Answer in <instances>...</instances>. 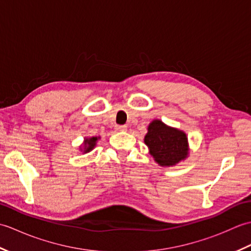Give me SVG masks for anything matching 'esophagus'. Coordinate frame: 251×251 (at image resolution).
I'll use <instances>...</instances> for the list:
<instances>
[{"label": "esophagus", "instance_id": "34e87169", "mask_svg": "<svg viewBox=\"0 0 251 251\" xmlns=\"http://www.w3.org/2000/svg\"><path fill=\"white\" fill-rule=\"evenodd\" d=\"M115 129L117 131H126L127 130V126L126 125H119L115 127Z\"/></svg>", "mask_w": 251, "mask_h": 251}]
</instances>
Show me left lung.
<instances>
[{
	"mask_svg": "<svg viewBox=\"0 0 251 251\" xmlns=\"http://www.w3.org/2000/svg\"><path fill=\"white\" fill-rule=\"evenodd\" d=\"M145 143L161 166H175L189 155L188 137L184 132L167 126L159 120L150 123Z\"/></svg>",
	"mask_w": 251,
	"mask_h": 251,
	"instance_id": "8db88e82",
	"label": "left lung"
}]
</instances>
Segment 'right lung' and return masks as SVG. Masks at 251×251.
Returning <instances> with one entry per match:
<instances>
[{"mask_svg":"<svg viewBox=\"0 0 251 251\" xmlns=\"http://www.w3.org/2000/svg\"><path fill=\"white\" fill-rule=\"evenodd\" d=\"M99 139V137H90V138H85L84 140V145L81 148V151H83V153H88L93 150L96 146V142Z\"/></svg>","mask_w":251,"mask_h":251,"instance_id":"1","label":"right lung"}]
</instances>
